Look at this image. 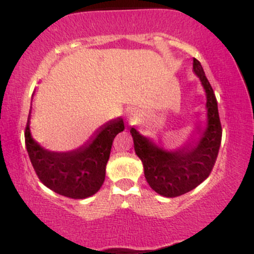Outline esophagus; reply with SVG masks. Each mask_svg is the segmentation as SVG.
<instances>
[{"label": "esophagus", "mask_w": 254, "mask_h": 254, "mask_svg": "<svg viewBox=\"0 0 254 254\" xmlns=\"http://www.w3.org/2000/svg\"><path fill=\"white\" fill-rule=\"evenodd\" d=\"M135 120H137V114H132L129 116V119H128V121H129L130 124H132V122H134Z\"/></svg>", "instance_id": "1"}]
</instances>
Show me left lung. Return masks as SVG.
Returning <instances> with one entry per match:
<instances>
[{"mask_svg":"<svg viewBox=\"0 0 254 254\" xmlns=\"http://www.w3.org/2000/svg\"><path fill=\"white\" fill-rule=\"evenodd\" d=\"M192 71L199 77L206 96V120L195 122L191 133L182 145L167 149L152 138L130 128L135 154L143 164L144 177L157 194L177 197L191 191L210 175L221 144L217 101L199 60L192 59Z\"/></svg>","mask_w":254,"mask_h":254,"instance_id":"left-lung-1","label":"left lung"}]
</instances>
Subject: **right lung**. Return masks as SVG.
<instances>
[{
  "label": "right lung",
  "mask_w": 254,
  "mask_h": 254,
  "mask_svg": "<svg viewBox=\"0 0 254 254\" xmlns=\"http://www.w3.org/2000/svg\"><path fill=\"white\" fill-rule=\"evenodd\" d=\"M31 117L32 106L24 137L29 159L39 180L54 192L70 199H86L96 194L105 182L115 137L125 129L124 119L120 116L100 126L76 149L54 152L42 147L32 137Z\"/></svg>",
  "instance_id": "right-lung-1"
}]
</instances>
